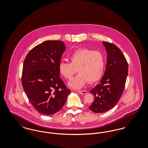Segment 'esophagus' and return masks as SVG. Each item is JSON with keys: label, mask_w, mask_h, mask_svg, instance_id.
<instances>
[{"label": "esophagus", "mask_w": 148, "mask_h": 148, "mask_svg": "<svg viewBox=\"0 0 148 148\" xmlns=\"http://www.w3.org/2000/svg\"><path fill=\"white\" fill-rule=\"evenodd\" d=\"M78 92L80 94H84V95L85 94H86L87 92L86 90H79Z\"/></svg>", "instance_id": "1"}]
</instances>
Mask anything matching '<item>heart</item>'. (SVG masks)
<instances>
[{
    "label": "heart",
    "mask_w": 148,
    "mask_h": 148,
    "mask_svg": "<svg viewBox=\"0 0 148 148\" xmlns=\"http://www.w3.org/2000/svg\"><path fill=\"white\" fill-rule=\"evenodd\" d=\"M69 63L60 62L58 65L59 74L67 80L71 79L77 71L79 73L68 85L75 89H80L87 82L94 83L102 77L105 68V58L99 51L79 48L68 57Z\"/></svg>",
    "instance_id": "b5f03b06"
}]
</instances>
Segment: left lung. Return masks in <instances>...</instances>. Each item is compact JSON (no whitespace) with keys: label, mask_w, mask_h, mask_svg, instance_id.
I'll list each match as a JSON object with an SVG mask.
<instances>
[{"label":"left lung","mask_w":148,"mask_h":148,"mask_svg":"<svg viewBox=\"0 0 148 148\" xmlns=\"http://www.w3.org/2000/svg\"><path fill=\"white\" fill-rule=\"evenodd\" d=\"M103 44L107 52L106 71L100 83L90 90L94 100L89 107L96 113H105L119 101L128 73L127 60L119 48L110 42Z\"/></svg>","instance_id":"left-lung-1"}]
</instances>
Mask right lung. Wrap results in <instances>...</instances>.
Here are the masks:
<instances>
[{
	"label": "right lung",
	"mask_w": 148,
	"mask_h": 148,
	"mask_svg": "<svg viewBox=\"0 0 148 148\" xmlns=\"http://www.w3.org/2000/svg\"><path fill=\"white\" fill-rule=\"evenodd\" d=\"M65 50L63 42L47 40L33 48L25 58L22 85L32 105L42 115L58 112L71 92L58 71Z\"/></svg>",
	"instance_id": "add662e5"
}]
</instances>
